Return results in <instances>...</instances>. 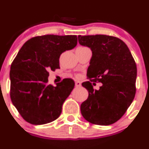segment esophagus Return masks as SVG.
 Returning a JSON list of instances; mask_svg holds the SVG:
<instances>
[{"label": "esophagus", "instance_id": "obj_1", "mask_svg": "<svg viewBox=\"0 0 149 149\" xmlns=\"http://www.w3.org/2000/svg\"><path fill=\"white\" fill-rule=\"evenodd\" d=\"M75 85H76V87H80L81 86V84L80 82L77 81V82H76V83H75Z\"/></svg>", "mask_w": 149, "mask_h": 149}]
</instances>
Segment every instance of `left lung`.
<instances>
[{
    "instance_id": "8db88e82",
    "label": "left lung",
    "mask_w": 149,
    "mask_h": 149,
    "mask_svg": "<svg viewBox=\"0 0 149 149\" xmlns=\"http://www.w3.org/2000/svg\"><path fill=\"white\" fill-rule=\"evenodd\" d=\"M81 45L92 52L87 77L82 86L88 97L81 104L84 119L100 125L113 124L122 118L136 94L137 68L125 43L117 37L102 35H79ZM100 82V89L92 84Z\"/></svg>"
}]
</instances>
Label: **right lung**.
Returning <instances> with one entry per match:
<instances>
[{"mask_svg": "<svg viewBox=\"0 0 149 149\" xmlns=\"http://www.w3.org/2000/svg\"><path fill=\"white\" fill-rule=\"evenodd\" d=\"M76 45V35L48 34L30 39L19 51L10 66V99L26 122L44 125L61 115L75 84L65 79L55 86L49 85L48 71L60 68L61 54Z\"/></svg>", "mask_w": 149, "mask_h": 149, "instance_id": "right-lung-1", "label": "right lung"}]
</instances>
